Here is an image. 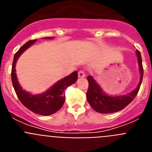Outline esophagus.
<instances>
[{"label": "esophagus", "mask_w": 152, "mask_h": 152, "mask_svg": "<svg viewBox=\"0 0 152 152\" xmlns=\"http://www.w3.org/2000/svg\"><path fill=\"white\" fill-rule=\"evenodd\" d=\"M85 77V73H84V72H83V71H80V72H78V77Z\"/></svg>", "instance_id": "obj_1"}]
</instances>
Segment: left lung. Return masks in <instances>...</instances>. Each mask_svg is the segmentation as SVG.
<instances>
[{"mask_svg": "<svg viewBox=\"0 0 152 152\" xmlns=\"http://www.w3.org/2000/svg\"><path fill=\"white\" fill-rule=\"evenodd\" d=\"M135 54L138 58V63L140 73V80L136 88L125 95L111 96L106 94L103 88L97 83L94 77L90 75L88 77L89 88L87 92V100L91 107L96 112L100 113H113L122 110L126 106H128L139 92L143 77V68H142V57L139 51L137 50Z\"/></svg>", "mask_w": 152, "mask_h": 152, "instance_id": "obj_1", "label": "left lung"}]
</instances>
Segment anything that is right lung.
<instances>
[{
  "instance_id": "1",
  "label": "right lung",
  "mask_w": 152,
  "mask_h": 152,
  "mask_svg": "<svg viewBox=\"0 0 152 152\" xmlns=\"http://www.w3.org/2000/svg\"><path fill=\"white\" fill-rule=\"evenodd\" d=\"M54 37H45L44 39H52ZM36 41V39L27 42L19 49L18 52L14 56L11 71L12 83L19 100H20L23 106L36 114L42 116H49L58 111L61 108L65 100L64 90L77 81V72L75 71L64 78L58 80L50 88L42 94H33L25 90H23L16 74V63L19 57L28 48L33 45Z\"/></svg>"
}]
</instances>
